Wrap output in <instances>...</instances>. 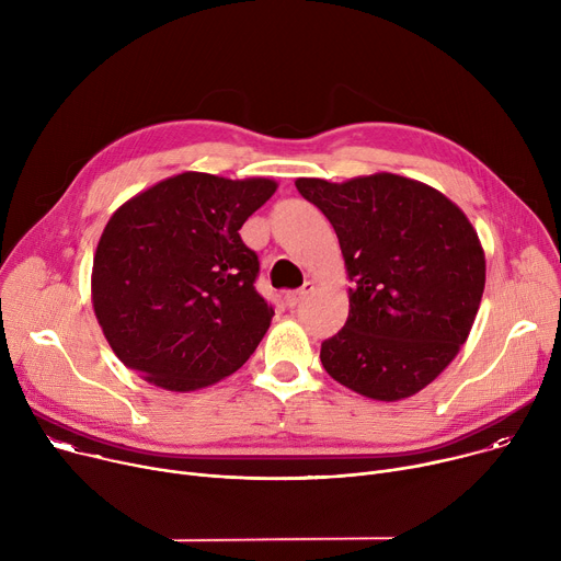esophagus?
<instances>
[{"label": "esophagus", "mask_w": 561, "mask_h": 561, "mask_svg": "<svg viewBox=\"0 0 561 561\" xmlns=\"http://www.w3.org/2000/svg\"><path fill=\"white\" fill-rule=\"evenodd\" d=\"M314 289V285L312 283H306L304 287H298V289H294V291H289L287 296H285V300H287V306L289 308H296L298 304H304V300L308 298V294Z\"/></svg>", "instance_id": "1"}]
</instances>
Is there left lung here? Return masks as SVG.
Listing matches in <instances>:
<instances>
[{"instance_id": "8db88e82", "label": "left lung", "mask_w": 561, "mask_h": 561, "mask_svg": "<svg viewBox=\"0 0 561 561\" xmlns=\"http://www.w3.org/2000/svg\"><path fill=\"white\" fill-rule=\"evenodd\" d=\"M346 261L348 321L321 343L332 379L383 402L434 381L467 341L485 255L465 213L426 184L377 172L346 184L296 180Z\"/></svg>"}]
</instances>
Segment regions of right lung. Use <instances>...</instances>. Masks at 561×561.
Listing matches in <instances>:
<instances>
[{"label": "right lung", "instance_id": "right-lung-1", "mask_svg": "<svg viewBox=\"0 0 561 561\" xmlns=\"http://www.w3.org/2000/svg\"><path fill=\"white\" fill-rule=\"evenodd\" d=\"M274 191L272 180L182 172L112 215L94 255L92 300L127 368L184 393L251 357L274 308L255 289L261 263L240 229Z\"/></svg>", "mask_w": 561, "mask_h": 561}]
</instances>
